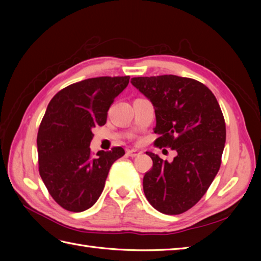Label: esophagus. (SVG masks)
Listing matches in <instances>:
<instances>
[{
	"mask_svg": "<svg viewBox=\"0 0 261 261\" xmlns=\"http://www.w3.org/2000/svg\"><path fill=\"white\" fill-rule=\"evenodd\" d=\"M142 153L141 150H138V149H129V150H126V154L130 157H137V156H140Z\"/></svg>",
	"mask_w": 261,
	"mask_h": 261,
	"instance_id": "34e87169",
	"label": "esophagus"
}]
</instances>
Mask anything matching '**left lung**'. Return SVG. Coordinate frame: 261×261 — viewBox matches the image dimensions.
I'll return each instance as SVG.
<instances>
[{
	"label": "left lung",
	"mask_w": 261,
	"mask_h": 261,
	"mask_svg": "<svg viewBox=\"0 0 261 261\" xmlns=\"http://www.w3.org/2000/svg\"><path fill=\"white\" fill-rule=\"evenodd\" d=\"M137 87L153 104L159 137L154 146L173 149L171 163L147 152L152 167L143 176V192L159 212L176 215L193 207L212 184L222 162L225 121L214 94L187 77H134Z\"/></svg>",
	"instance_id": "obj_1"
}]
</instances>
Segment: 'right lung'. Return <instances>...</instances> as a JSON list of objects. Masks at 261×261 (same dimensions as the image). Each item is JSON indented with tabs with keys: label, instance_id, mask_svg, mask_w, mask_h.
<instances>
[{
	"label": "right lung",
	"instance_id": "1",
	"mask_svg": "<svg viewBox=\"0 0 261 261\" xmlns=\"http://www.w3.org/2000/svg\"><path fill=\"white\" fill-rule=\"evenodd\" d=\"M130 76H102L74 83L49 102L37 136L39 174L55 202L70 212L92 207L101 196L111 166L122 147L98 151L90 143L92 129L104 125L114 98Z\"/></svg>",
	"mask_w": 261,
	"mask_h": 261
}]
</instances>
